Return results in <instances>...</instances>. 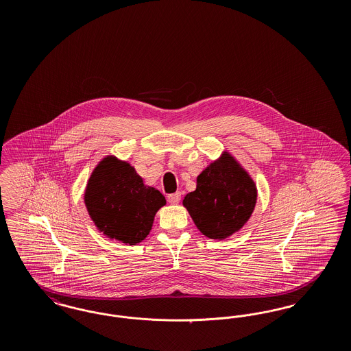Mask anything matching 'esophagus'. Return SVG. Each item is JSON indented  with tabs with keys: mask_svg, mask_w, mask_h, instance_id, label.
<instances>
[{
	"mask_svg": "<svg viewBox=\"0 0 351 351\" xmlns=\"http://www.w3.org/2000/svg\"><path fill=\"white\" fill-rule=\"evenodd\" d=\"M167 200L169 204H179L180 200H182V193L180 192L171 193V195H168Z\"/></svg>",
	"mask_w": 351,
	"mask_h": 351,
	"instance_id": "34e87169",
	"label": "esophagus"
}]
</instances>
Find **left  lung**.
Wrapping results in <instances>:
<instances>
[{"label":"left lung","mask_w":351,"mask_h":351,"mask_svg":"<svg viewBox=\"0 0 351 351\" xmlns=\"http://www.w3.org/2000/svg\"><path fill=\"white\" fill-rule=\"evenodd\" d=\"M255 202V184L230 155L202 171L196 191L183 201L201 233L212 239H223L239 230L250 218Z\"/></svg>","instance_id":"left-lung-1"}]
</instances>
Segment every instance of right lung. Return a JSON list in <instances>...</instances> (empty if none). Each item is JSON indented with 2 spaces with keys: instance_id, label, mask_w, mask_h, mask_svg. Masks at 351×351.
Here are the masks:
<instances>
[{
  "instance_id": "obj_1",
  "label": "right lung",
  "mask_w": 351,
  "mask_h": 351,
  "mask_svg": "<svg viewBox=\"0 0 351 351\" xmlns=\"http://www.w3.org/2000/svg\"><path fill=\"white\" fill-rule=\"evenodd\" d=\"M86 209L101 232L129 245L150 233L165 196L146 186L128 163L106 158L93 171L85 192Z\"/></svg>"
}]
</instances>
